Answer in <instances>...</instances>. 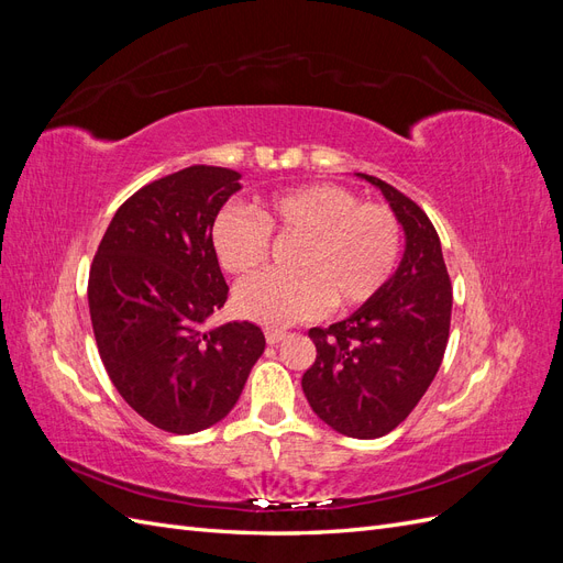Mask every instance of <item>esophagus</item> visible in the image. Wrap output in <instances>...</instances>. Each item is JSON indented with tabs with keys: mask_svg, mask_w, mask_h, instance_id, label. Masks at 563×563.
Here are the masks:
<instances>
[{
	"mask_svg": "<svg viewBox=\"0 0 563 563\" xmlns=\"http://www.w3.org/2000/svg\"><path fill=\"white\" fill-rule=\"evenodd\" d=\"M284 338H286V331H282V329H265V340L269 345H277Z\"/></svg>",
	"mask_w": 563,
	"mask_h": 563,
	"instance_id": "34e87169",
	"label": "esophagus"
}]
</instances>
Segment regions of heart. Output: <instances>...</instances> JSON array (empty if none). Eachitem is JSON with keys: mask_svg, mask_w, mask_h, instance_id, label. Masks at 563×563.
Here are the masks:
<instances>
[{"mask_svg": "<svg viewBox=\"0 0 563 563\" xmlns=\"http://www.w3.org/2000/svg\"><path fill=\"white\" fill-rule=\"evenodd\" d=\"M261 221L236 207L220 209L211 225L218 263L232 275H251L269 255V232L300 240L294 275H258L236 288V308L267 327L310 319L329 300L352 310L376 298L395 275L404 228L385 203L362 201L350 187L314 183L265 199Z\"/></svg>", "mask_w": 563, "mask_h": 563, "instance_id": "heart-1", "label": "heart"}]
</instances>
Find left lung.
I'll return each instance as SVG.
<instances>
[{"mask_svg": "<svg viewBox=\"0 0 563 563\" xmlns=\"http://www.w3.org/2000/svg\"><path fill=\"white\" fill-rule=\"evenodd\" d=\"M356 176L389 201L406 251L376 298L329 329H310L317 356L305 371L302 391L335 432L378 439L406 420L434 380L449 343L453 291L428 213L389 183Z\"/></svg>", "mask_w": 563, "mask_h": 563, "instance_id": "left-lung-1", "label": "left lung"}]
</instances>
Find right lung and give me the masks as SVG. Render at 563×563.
Masks as SVG:
<instances>
[{
  "label": "right lung",
  "instance_id": "add662e5",
  "mask_svg": "<svg viewBox=\"0 0 563 563\" xmlns=\"http://www.w3.org/2000/svg\"><path fill=\"white\" fill-rule=\"evenodd\" d=\"M223 166H187L117 209L89 272L96 345L119 395L155 428L192 434L223 420L265 350L251 321L203 331L228 300L211 225L240 190Z\"/></svg>",
  "mask_w": 563,
  "mask_h": 563
}]
</instances>
